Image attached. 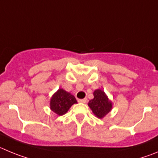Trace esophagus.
<instances>
[{
  "mask_svg": "<svg viewBox=\"0 0 158 158\" xmlns=\"http://www.w3.org/2000/svg\"><path fill=\"white\" fill-rule=\"evenodd\" d=\"M78 102H80V103H86V102H87V98L79 99V101H78Z\"/></svg>",
  "mask_w": 158,
  "mask_h": 158,
  "instance_id": "obj_1",
  "label": "esophagus"
}]
</instances>
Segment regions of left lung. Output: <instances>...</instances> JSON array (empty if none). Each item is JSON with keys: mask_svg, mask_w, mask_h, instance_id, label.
Wrapping results in <instances>:
<instances>
[{"mask_svg": "<svg viewBox=\"0 0 158 158\" xmlns=\"http://www.w3.org/2000/svg\"><path fill=\"white\" fill-rule=\"evenodd\" d=\"M88 106L97 117L102 119L110 112L113 104L103 90L98 89L94 92V98L89 101Z\"/></svg>", "mask_w": 158, "mask_h": 158, "instance_id": "8db88e82", "label": "left lung"}]
</instances>
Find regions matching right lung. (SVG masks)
<instances>
[{
	"label": "right lung",
	"mask_w": 158,
	"mask_h": 158,
	"mask_svg": "<svg viewBox=\"0 0 158 158\" xmlns=\"http://www.w3.org/2000/svg\"><path fill=\"white\" fill-rule=\"evenodd\" d=\"M76 103H77V101L73 95L64 89H59L51 98L50 109L58 116H62Z\"/></svg>",
	"instance_id": "obj_1"
}]
</instances>
